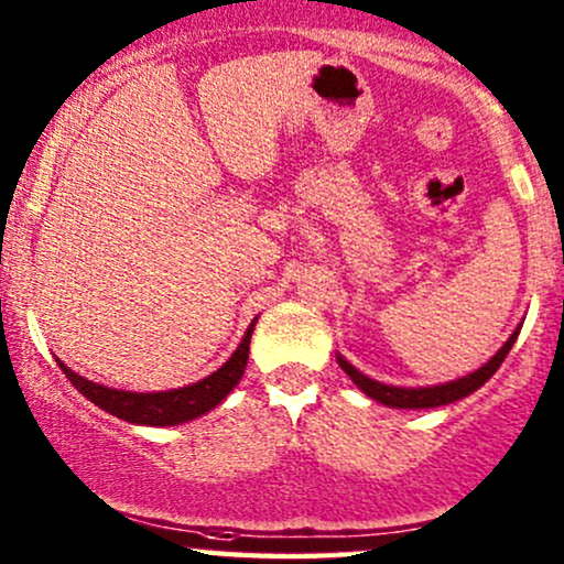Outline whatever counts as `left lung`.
I'll return each instance as SVG.
<instances>
[{
	"label": "left lung",
	"instance_id": "8db88e82",
	"mask_svg": "<svg viewBox=\"0 0 564 564\" xmlns=\"http://www.w3.org/2000/svg\"><path fill=\"white\" fill-rule=\"evenodd\" d=\"M520 335V327L514 329L512 335H509V340L496 350V356L491 361L482 364L480 369H475L473 375L467 377H459V380H452V382H443V386H433V388H395V386H386V382H377L372 377L361 375L359 369L354 367V364L343 359L340 354H337V364L343 367V372H346L350 380L356 382V388L364 390V393L369 395V399H375L377 403H386L390 409H435V406H446V403H454L459 399H465V395L475 393L480 386H486L488 380H491L496 369L501 367V361L507 359V354L512 350L514 340H518Z\"/></svg>",
	"mask_w": 564,
	"mask_h": 564
}]
</instances>
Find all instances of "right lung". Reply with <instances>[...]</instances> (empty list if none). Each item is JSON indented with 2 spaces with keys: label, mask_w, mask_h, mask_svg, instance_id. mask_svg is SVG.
Returning a JSON list of instances; mask_svg holds the SVG:
<instances>
[{
  "label": "right lung",
  "mask_w": 564,
  "mask_h": 564,
  "mask_svg": "<svg viewBox=\"0 0 564 564\" xmlns=\"http://www.w3.org/2000/svg\"><path fill=\"white\" fill-rule=\"evenodd\" d=\"M256 319L245 333L242 343L237 346L235 354L229 356V361L221 369H216L214 375H208L205 380L192 382V386L174 388V390H158V393H131V390H116L108 386H99V382L86 380V377L76 375L70 367H65L57 359L63 375L73 382V388L78 393H84L95 406L105 409V412L118 416L123 422H134V425H150V427H169V425H182V422L195 420L210 409H216L227 395L235 390L237 382L245 372V364H248L250 354V335H253Z\"/></svg>",
  "instance_id": "obj_1"
}]
</instances>
